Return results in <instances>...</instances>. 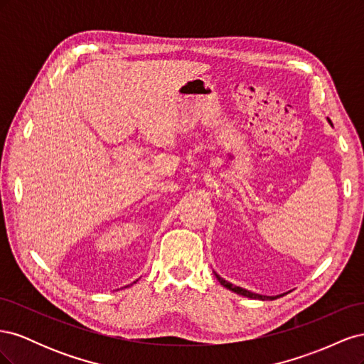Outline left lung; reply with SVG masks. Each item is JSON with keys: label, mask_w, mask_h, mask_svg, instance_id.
<instances>
[{"label": "left lung", "mask_w": 364, "mask_h": 364, "mask_svg": "<svg viewBox=\"0 0 364 364\" xmlns=\"http://www.w3.org/2000/svg\"><path fill=\"white\" fill-rule=\"evenodd\" d=\"M328 123L333 126L331 119H329V118H328ZM214 274H215V278L218 279V282L223 285V287H226L228 290L234 291V293H237V294H241V296H245V297H250V299H259V301H273V299H278V297L284 296V294H278V296H264V294H258V293H252V291H249V290H246V289L237 287V285H234V284H230V282L225 281V279H223L222 277H220V274H217L215 272H214Z\"/></svg>", "instance_id": "obj_1"}]
</instances>
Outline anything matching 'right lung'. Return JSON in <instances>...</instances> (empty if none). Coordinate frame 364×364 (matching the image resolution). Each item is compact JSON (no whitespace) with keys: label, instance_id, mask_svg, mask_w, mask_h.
<instances>
[{"label":"right lung","instance_id":"1","mask_svg":"<svg viewBox=\"0 0 364 364\" xmlns=\"http://www.w3.org/2000/svg\"><path fill=\"white\" fill-rule=\"evenodd\" d=\"M135 282H136V281H135Z\"/></svg>","mask_w":364,"mask_h":364}]
</instances>
